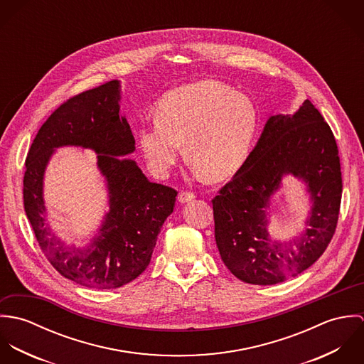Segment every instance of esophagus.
<instances>
[{
    "instance_id": "esophagus-1",
    "label": "esophagus",
    "mask_w": 364,
    "mask_h": 364,
    "mask_svg": "<svg viewBox=\"0 0 364 364\" xmlns=\"http://www.w3.org/2000/svg\"><path fill=\"white\" fill-rule=\"evenodd\" d=\"M195 198H196V195H195L193 192H191V191H182V192L179 193V196H178V200H179L181 203H186V202L193 200Z\"/></svg>"
}]
</instances>
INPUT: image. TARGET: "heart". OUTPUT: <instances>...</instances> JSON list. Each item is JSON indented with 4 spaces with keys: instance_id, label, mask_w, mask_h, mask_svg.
<instances>
[{
    "instance_id": "1",
    "label": "heart",
    "mask_w": 364,
    "mask_h": 364,
    "mask_svg": "<svg viewBox=\"0 0 364 364\" xmlns=\"http://www.w3.org/2000/svg\"><path fill=\"white\" fill-rule=\"evenodd\" d=\"M156 122L143 124L139 144L150 169L165 176L185 143L188 158L205 175L220 181L245 162L257 133L259 112L254 101L214 80L182 85L156 104Z\"/></svg>"
}]
</instances>
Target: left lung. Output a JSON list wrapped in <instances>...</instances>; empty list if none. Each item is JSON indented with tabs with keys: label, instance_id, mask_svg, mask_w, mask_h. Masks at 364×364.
Here are the masks:
<instances>
[{
	"label": "left lung",
	"instance_id": "1",
	"mask_svg": "<svg viewBox=\"0 0 364 364\" xmlns=\"http://www.w3.org/2000/svg\"><path fill=\"white\" fill-rule=\"evenodd\" d=\"M309 185L314 206L309 228L289 245L269 241L264 208L281 176ZM342 172L329 124L306 100L293 114L269 117L255 149L211 200L221 259L241 282L276 284L309 269L329 245L339 218Z\"/></svg>",
	"mask_w": 364,
	"mask_h": 364
}]
</instances>
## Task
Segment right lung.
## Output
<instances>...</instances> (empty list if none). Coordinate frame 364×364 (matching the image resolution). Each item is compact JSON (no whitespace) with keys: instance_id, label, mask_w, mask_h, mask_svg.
<instances>
[{"instance_id":"add662e5","label":"right lung","mask_w":364,"mask_h":364,"mask_svg":"<svg viewBox=\"0 0 364 364\" xmlns=\"http://www.w3.org/2000/svg\"><path fill=\"white\" fill-rule=\"evenodd\" d=\"M119 81L71 97L39 129L26 156L23 206L35 237L53 267L68 280L91 289H116L137 279L149 266L158 232L173 211L178 192L150 182L134 161V137L119 114ZM81 145L99 153L111 195V211L88 249L64 246L44 221L43 172L52 150Z\"/></svg>"}]
</instances>
